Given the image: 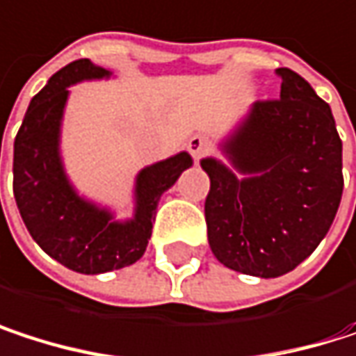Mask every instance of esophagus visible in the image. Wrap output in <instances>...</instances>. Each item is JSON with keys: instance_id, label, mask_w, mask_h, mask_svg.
Masks as SVG:
<instances>
[{"instance_id": "obj_1", "label": "esophagus", "mask_w": 356, "mask_h": 356, "mask_svg": "<svg viewBox=\"0 0 356 356\" xmlns=\"http://www.w3.org/2000/svg\"><path fill=\"white\" fill-rule=\"evenodd\" d=\"M187 150H189V154L193 156V161L197 163L200 159H204L206 154H210L212 144H210V140H208L206 136L197 134V136L189 138V142H187Z\"/></svg>"}]
</instances>
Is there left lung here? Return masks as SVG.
Segmentation results:
<instances>
[{
	"mask_svg": "<svg viewBox=\"0 0 356 356\" xmlns=\"http://www.w3.org/2000/svg\"><path fill=\"white\" fill-rule=\"evenodd\" d=\"M280 99L257 101L220 142L231 167L210 177L208 243L227 268L276 278L307 259L330 231L342 197V142L332 108L297 72L278 67Z\"/></svg>",
	"mask_w": 356,
	"mask_h": 356,
	"instance_id": "left-lung-1",
	"label": "left lung"
}]
</instances>
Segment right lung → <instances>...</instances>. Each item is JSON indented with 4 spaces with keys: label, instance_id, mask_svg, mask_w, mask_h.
<instances>
[{
    "label": "right lung",
    "instance_id": "right-lung-1",
    "mask_svg": "<svg viewBox=\"0 0 356 356\" xmlns=\"http://www.w3.org/2000/svg\"><path fill=\"white\" fill-rule=\"evenodd\" d=\"M111 78L90 59L53 74L31 101L14 140V197L20 216L47 255L80 274H103L136 264L148 248L161 195L193 165L187 152L144 167L134 185V216L115 214L82 197L65 175L59 138L70 86Z\"/></svg>",
    "mask_w": 356,
    "mask_h": 356
}]
</instances>
